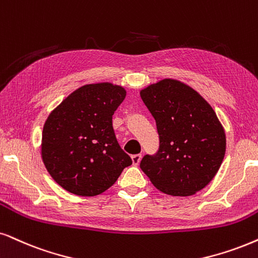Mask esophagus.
<instances>
[{"label": "esophagus", "mask_w": 258, "mask_h": 258, "mask_svg": "<svg viewBox=\"0 0 258 258\" xmlns=\"http://www.w3.org/2000/svg\"><path fill=\"white\" fill-rule=\"evenodd\" d=\"M132 163L135 165H138L139 163H140V159H142V155H140V153H138V155H133L132 156Z\"/></svg>", "instance_id": "obj_1"}]
</instances>
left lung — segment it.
Here are the masks:
<instances>
[{
  "label": "left lung",
  "instance_id": "obj_1",
  "mask_svg": "<svg viewBox=\"0 0 258 258\" xmlns=\"http://www.w3.org/2000/svg\"><path fill=\"white\" fill-rule=\"evenodd\" d=\"M156 120L159 150L146 155L140 169L151 183L172 197H190L219 170L226 135L212 106L181 81L164 78L140 90Z\"/></svg>",
  "mask_w": 258,
  "mask_h": 258
}]
</instances>
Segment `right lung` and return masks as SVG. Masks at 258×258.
I'll return each mask as SVG.
<instances>
[{
  "label": "right lung",
  "mask_w": 258,
  "mask_h": 258,
  "mask_svg": "<svg viewBox=\"0 0 258 258\" xmlns=\"http://www.w3.org/2000/svg\"><path fill=\"white\" fill-rule=\"evenodd\" d=\"M126 96L109 82L80 87L48 114L41 158L51 177L70 193L95 197L115 183L132 159L116 142L112 116Z\"/></svg>",
  "instance_id": "right-lung-1"
}]
</instances>
